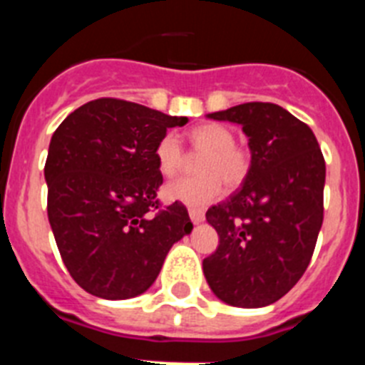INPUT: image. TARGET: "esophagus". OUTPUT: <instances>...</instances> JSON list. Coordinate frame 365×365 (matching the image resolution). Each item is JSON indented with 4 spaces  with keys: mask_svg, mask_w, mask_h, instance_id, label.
I'll list each match as a JSON object with an SVG mask.
<instances>
[{
    "mask_svg": "<svg viewBox=\"0 0 365 365\" xmlns=\"http://www.w3.org/2000/svg\"><path fill=\"white\" fill-rule=\"evenodd\" d=\"M188 214H190V219H192L193 225H199V222L205 221V212L202 210H197V208H190Z\"/></svg>",
    "mask_w": 365,
    "mask_h": 365,
    "instance_id": "esophagus-1",
    "label": "esophagus"
}]
</instances>
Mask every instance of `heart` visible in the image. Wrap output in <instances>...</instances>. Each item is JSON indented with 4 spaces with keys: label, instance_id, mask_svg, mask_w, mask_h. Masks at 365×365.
Listing matches in <instances>:
<instances>
[{
    "label": "heart",
    "instance_id": "heart-1",
    "mask_svg": "<svg viewBox=\"0 0 365 365\" xmlns=\"http://www.w3.org/2000/svg\"><path fill=\"white\" fill-rule=\"evenodd\" d=\"M193 153L200 155L197 172L201 175L179 177L163 188L164 199L188 206H205L222 193V180L227 186H237L245 180L250 159L243 148L235 146V135L222 124H201L188 135ZM159 172L172 177L185 164V151L173 133L164 135L155 148Z\"/></svg>",
    "mask_w": 365,
    "mask_h": 365
}]
</instances>
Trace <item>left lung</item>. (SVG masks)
I'll use <instances>...</instances> for the list:
<instances>
[{"label":"left lung","instance_id":"8db88e82","mask_svg":"<svg viewBox=\"0 0 365 365\" xmlns=\"http://www.w3.org/2000/svg\"><path fill=\"white\" fill-rule=\"evenodd\" d=\"M206 117L240 124L252 159L243 186L206 212L219 247L202 261L205 278L228 305L265 307L298 283L314 252L324 155L311 128L282 106L247 102Z\"/></svg>","mask_w":365,"mask_h":365}]
</instances>
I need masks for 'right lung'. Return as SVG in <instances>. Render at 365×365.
<instances>
[{
	"mask_svg": "<svg viewBox=\"0 0 365 365\" xmlns=\"http://www.w3.org/2000/svg\"><path fill=\"white\" fill-rule=\"evenodd\" d=\"M186 117L117 98L74 109L53 133L45 163L47 215L58 250L83 291L104 299L143 294L170 248L192 232L185 205L159 210L155 148Z\"/></svg>",
	"mask_w": 365,
	"mask_h": 365,
	"instance_id": "add662e5",
	"label": "right lung"
}]
</instances>
